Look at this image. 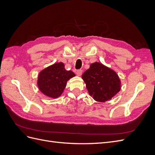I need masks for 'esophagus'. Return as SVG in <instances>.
<instances>
[{
	"label": "esophagus",
	"instance_id": "1",
	"mask_svg": "<svg viewBox=\"0 0 155 155\" xmlns=\"http://www.w3.org/2000/svg\"><path fill=\"white\" fill-rule=\"evenodd\" d=\"M82 73H83V70H81V69L78 70L77 71H76V74L78 75V76H81V75H82Z\"/></svg>",
	"mask_w": 155,
	"mask_h": 155
}]
</instances>
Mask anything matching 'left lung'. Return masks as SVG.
Returning a JSON list of instances; mask_svg holds the SVG:
<instances>
[{
	"label": "left lung",
	"mask_w": 155,
	"mask_h": 155,
	"mask_svg": "<svg viewBox=\"0 0 155 155\" xmlns=\"http://www.w3.org/2000/svg\"><path fill=\"white\" fill-rule=\"evenodd\" d=\"M88 94L98 102L110 100L121 89L117 73L102 63L95 62L82 75Z\"/></svg>",
	"instance_id": "8db88e82"
}]
</instances>
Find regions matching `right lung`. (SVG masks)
Listing matches in <instances>:
<instances>
[{
  "mask_svg": "<svg viewBox=\"0 0 155 155\" xmlns=\"http://www.w3.org/2000/svg\"><path fill=\"white\" fill-rule=\"evenodd\" d=\"M75 76L76 74L71 70L64 68L63 63H56L39 72L37 86L45 96L58 98L63 94L67 81Z\"/></svg>",
  "mask_w": 155,
  "mask_h": 155,
  "instance_id": "right-lung-1",
  "label": "right lung"
}]
</instances>
